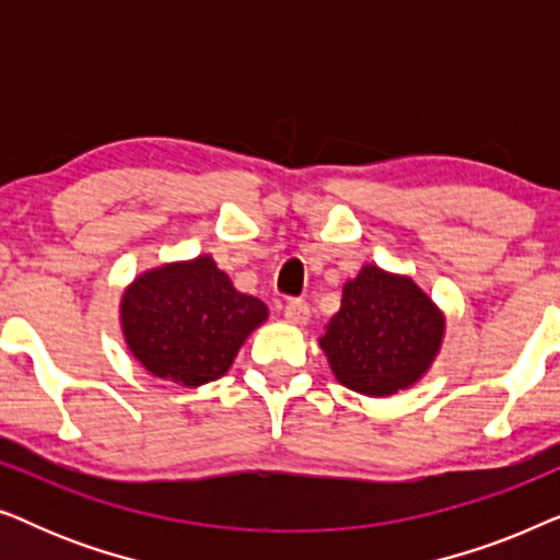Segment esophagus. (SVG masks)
I'll return each instance as SVG.
<instances>
[{
    "label": "esophagus",
    "mask_w": 560,
    "mask_h": 560,
    "mask_svg": "<svg viewBox=\"0 0 560 560\" xmlns=\"http://www.w3.org/2000/svg\"><path fill=\"white\" fill-rule=\"evenodd\" d=\"M285 318L293 320V324H308L311 318V308L303 298H290L285 303Z\"/></svg>",
    "instance_id": "1"
}]
</instances>
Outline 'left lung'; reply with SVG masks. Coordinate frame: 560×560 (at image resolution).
<instances>
[{"label":"left lung","instance_id":"left-lung-1","mask_svg":"<svg viewBox=\"0 0 560 560\" xmlns=\"http://www.w3.org/2000/svg\"><path fill=\"white\" fill-rule=\"evenodd\" d=\"M443 318L408 278L364 267L343 285L320 349L336 380L364 395H395L412 385L441 347Z\"/></svg>","mask_w":560,"mask_h":560}]
</instances>
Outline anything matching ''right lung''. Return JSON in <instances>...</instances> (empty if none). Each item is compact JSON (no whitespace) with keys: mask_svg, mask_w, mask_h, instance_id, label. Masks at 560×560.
I'll return each mask as SVG.
<instances>
[{"mask_svg":"<svg viewBox=\"0 0 560 560\" xmlns=\"http://www.w3.org/2000/svg\"><path fill=\"white\" fill-rule=\"evenodd\" d=\"M265 318L267 305L240 293L211 257L144 272L121 298L132 354L155 377L186 387L219 380Z\"/></svg>","mask_w":560,"mask_h":560,"instance_id":"obj_1","label":"right lung"}]
</instances>
